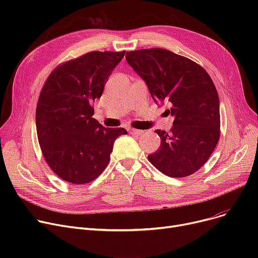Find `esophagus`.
I'll list each match as a JSON object with an SVG mask.
<instances>
[{"label":"esophagus","instance_id":"34e87169","mask_svg":"<svg viewBox=\"0 0 258 258\" xmlns=\"http://www.w3.org/2000/svg\"><path fill=\"white\" fill-rule=\"evenodd\" d=\"M128 133L134 134V135H142L144 132L140 131V130H136V128H128Z\"/></svg>","mask_w":258,"mask_h":258}]
</instances>
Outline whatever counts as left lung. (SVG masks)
I'll list each match as a JSON object with an SVG mask.
<instances>
[{"instance_id":"8db88e82","label":"left lung","mask_w":258,"mask_h":258,"mask_svg":"<svg viewBox=\"0 0 258 258\" xmlns=\"http://www.w3.org/2000/svg\"><path fill=\"white\" fill-rule=\"evenodd\" d=\"M125 58L145 81L153 100L167 102L166 111L174 117L169 133L155 131L161 145L148 160L168 177L195 173L220 139V99L209 74L191 59L161 48L131 51Z\"/></svg>"}]
</instances>
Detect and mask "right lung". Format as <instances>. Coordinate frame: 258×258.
Wrapping results in <instances>:
<instances>
[{
    "label": "right lung",
    "mask_w": 258,
    "mask_h": 258,
    "mask_svg": "<svg viewBox=\"0 0 258 258\" xmlns=\"http://www.w3.org/2000/svg\"><path fill=\"white\" fill-rule=\"evenodd\" d=\"M125 51H93L58 66L39 94L35 123L48 165L58 177L86 184L105 169L123 127L105 128L93 118V102Z\"/></svg>",
    "instance_id": "right-lung-1"
}]
</instances>
